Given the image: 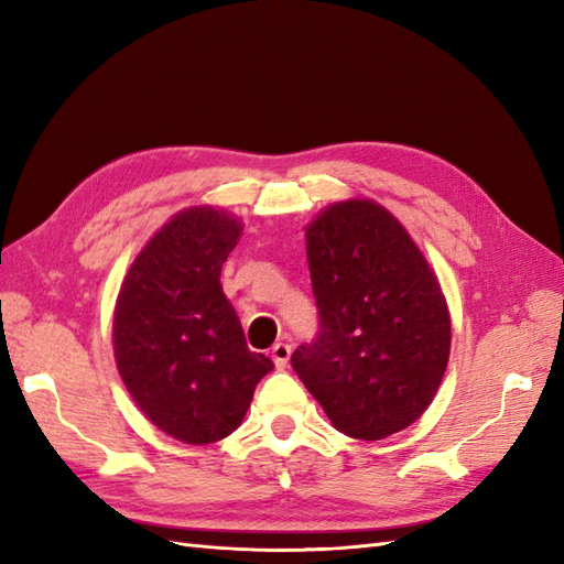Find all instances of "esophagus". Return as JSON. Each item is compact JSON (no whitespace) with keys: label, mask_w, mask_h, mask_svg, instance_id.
Returning <instances> with one entry per match:
<instances>
[{"label":"esophagus","mask_w":564,"mask_h":564,"mask_svg":"<svg viewBox=\"0 0 564 564\" xmlns=\"http://www.w3.org/2000/svg\"><path fill=\"white\" fill-rule=\"evenodd\" d=\"M289 357H292V346H289V344H275V346H272V362H275L278 369L286 367Z\"/></svg>","instance_id":"obj_1"}]
</instances>
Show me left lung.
<instances>
[{
	"mask_svg": "<svg viewBox=\"0 0 564 564\" xmlns=\"http://www.w3.org/2000/svg\"><path fill=\"white\" fill-rule=\"evenodd\" d=\"M305 240L319 327L292 367L334 429L383 440L429 409L445 377V296L412 237L369 199L322 212Z\"/></svg>",
	"mask_w": 564,
	"mask_h": 564,
	"instance_id": "8db88e82",
	"label": "left lung"
}]
</instances>
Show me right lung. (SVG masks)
I'll use <instances>...</instances> for the list:
<instances>
[{
	"mask_svg": "<svg viewBox=\"0 0 564 564\" xmlns=\"http://www.w3.org/2000/svg\"><path fill=\"white\" fill-rule=\"evenodd\" d=\"M240 224L209 207L174 216L135 256L112 322L117 369L141 412L185 445L242 423L272 362L247 348L220 286Z\"/></svg>",
	"mask_w": 564,
	"mask_h": 564,
	"instance_id": "1",
	"label": "right lung"
}]
</instances>
